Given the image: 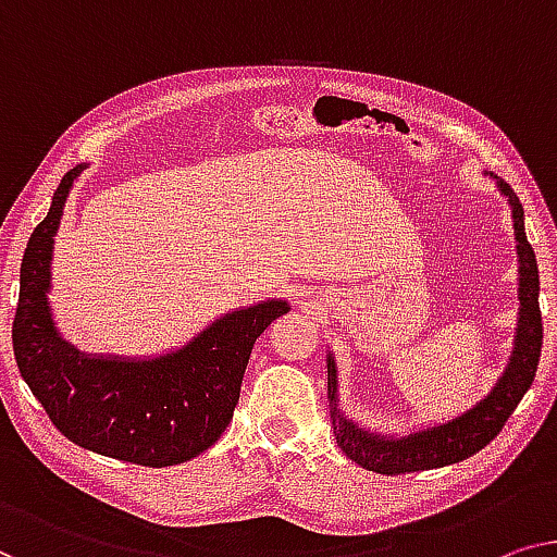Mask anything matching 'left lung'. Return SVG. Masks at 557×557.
<instances>
[{"label":"left lung","instance_id":"8db88e82","mask_svg":"<svg viewBox=\"0 0 557 557\" xmlns=\"http://www.w3.org/2000/svg\"><path fill=\"white\" fill-rule=\"evenodd\" d=\"M483 177L495 182L497 193L505 197L512 214V230H516V252H518V322L512 335V350L505 362V370L495 385L470 403L460 412L447 414L443 420H430L425 425H414L405 433H380V430L364 428L362 422L352 420L339 408V380L335 355L327 350V400L332 433L347 458L358 462L360 468L395 475V472H418L433 470L443 465L460 462L491 443L500 433L505 420L518 408L522 395L528 393L535 380L537 360L543 347V322H541V277H537L535 252L525 235V212L518 195L512 193L508 182L497 174L483 170Z\"/></svg>","mask_w":557,"mask_h":557}]
</instances>
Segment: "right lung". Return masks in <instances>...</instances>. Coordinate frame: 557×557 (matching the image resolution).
<instances>
[{
    "label": "right lung",
    "mask_w": 557,
    "mask_h": 557,
    "mask_svg": "<svg viewBox=\"0 0 557 557\" xmlns=\"http://www.w3.org/2000/svg\"><path fill=\"white\" fill-rule=\"evenodd\" d=\"M87 162L64 174L20 268L12 343L24 383L74 445L107 458L164 468L197 458L225 433L255 339L287 300L235 307L177 347L154 355L85 352L57 327L54 237L66 197Z\"/></svg>",
    "instance_id": "right-lung-1"
}]
</instances>
